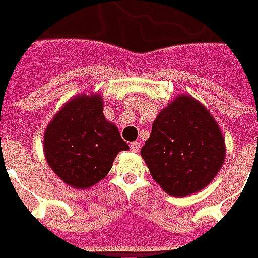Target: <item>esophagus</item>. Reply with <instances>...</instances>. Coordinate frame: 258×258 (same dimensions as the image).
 Listing matches in <instances>:
<instances>
[{
    "label": "esophagus",
    "mask_w": 258,
    "mask_h": 258,
    "mask_svg": "<svg viewBox=\"0 0 258 258\" xmlns=\"http://www.w3.org/2000/svg\"><path fill=\"white\" fill-rule=\"evenodd\" d=\"M141 148V144H140V141H133L131 144V150L132 152H139Z\"/></svg>",
    "instance_id": "esophagus-1"
}]
</instances>
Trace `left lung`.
<instances>
[{"label":"left lung","instance_id":"1","mask_svg":"<svg viewBox=\"0 0 258 258\" xmlns=\"http://www.w3.org/2000/svg\"><path fill=\"white\" fill-rule=\"evenodd\" d=\"M141 156L159 186L167 195L183 197L216 177L226 158L224 137L200 102L181 95L155 118Z\"/></svg>","mask_w":258,"mask_h":258}]
</instances>
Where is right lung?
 <instances>
[{
	"label": "right lung",
	"mask_w": 258,
	"mask_h": 258,
	"mask_svg": "<svg viewBox=\"0 0 258 258\" xmlns=\"http://www.w3.org/2000/svg\"><path fill=\"white\" fill-rule=\"evenodd\" d=\"M44 158L54 173L75 189H87L111 170L118 152L129 147L103 114L100 95L81 94L68 102L46 127Z\"/></svg>",
	"instance_id": "add662e5"
}]
</instances>
